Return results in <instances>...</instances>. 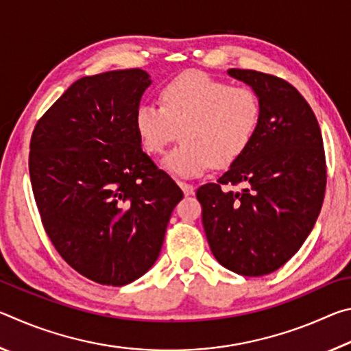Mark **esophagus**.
Returning a JSON list of instances; mask_svg holds the SVG:
<instances>
[{
  "label": "esophagus",
  "mask_w": 351,
  "mask_h": 351,
  "mask_svg": "<svg viewBox=\"0 0 351 351\" xmlns=\"http://www.w3.org/2000/svg\"><path fill=\"white\" fill-rule=\"evenodd\" d=\"M178 186L181 187V190L184 192V195H186V197H189V195H193V186L192 184H187V182H178Z\"/></svg>",
  "instance_id": "esophagus-1"
}]
</instances>
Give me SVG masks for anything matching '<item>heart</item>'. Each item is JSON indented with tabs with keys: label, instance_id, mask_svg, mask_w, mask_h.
I'll return each mask as SVG.
<instances>
[{
	"label": "heart",
	"instance_id": "b5f03b06",
	"mask_svg": "<svg viewBox=\"0 0 351 351\" xmlns=\"http://www.w3.org/2000/svg\"><path fill=\"white\" fill-rule=\"evenodd\" d=\"M260 100L247 86H230L199 71L169 82L161 106L136 110L134 125L148 153H161L181 130V144L165 154L162 167L180 178L226 167L251 144L260 123Z\"/></svg>",
	"mask_w": 351,
	"mask_h": 351
}]
</instances>
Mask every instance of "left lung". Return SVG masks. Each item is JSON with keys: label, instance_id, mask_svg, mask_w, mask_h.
Returning <instances> with one entry per match:
<instances>
[{"label": "left lung", "instance_id": "left-lung-1", "mask_svg": "<svg viewBox=\"0 0 351 351\" xmlns=\"http://www.w3.org/2000/svg\"><path fill=\"white\" fill-rule=\"evenodd\" d=\"M228 74L258 96L260 123L245 153L197 198L218 263L258 277L287 263L316 224L326 184L324 142L311 106L288 82L251 69ZM237 183L245 189H227Z\"/></svg>", "mask_w": 351, "mask_h": 351}]
</instances>
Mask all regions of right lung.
Instances as JSON below:
<instances>
[{
  "label": "right lung",
  "instance_id": "obj_1",
  "mask_svg": "<svg viewBox=\"0 0 351 351\" xmlns=\"http://www.w3.org/2000/svg\"><path fill=\"white\" fill-rule=\"evenodd\" d=\"M150 85L138 68L82 77L32 133L29 175L46 232L71 268L100 285L123 287L152 268L182 199L136 132Z\"/></svg>",
  "mask_w": 351,
  "mask_h": 351
}]
</instances>
